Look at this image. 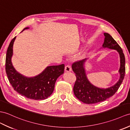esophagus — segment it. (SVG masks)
Returning a JSON list of instances; mask_svg holds the SVG:
<instances>
[{"instance_id": "1", "label": "esophagus", "mask_w": 130, "mask_h": 130, "mask_svg": "<svg viewBox=\"0 0 130 130\" xmlns=\"http://www.w3.org/2000/svg\"><path fill=\"white\" fill-rule=\"evenodd\" d=\"M65 71L66 72H70L71 71V68L70 65H66L65 67Z\"/></svg>"}]
</instances>
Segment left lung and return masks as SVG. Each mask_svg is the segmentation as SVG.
I'll list each match as a JSON object with an SVG mask.
<instances>
[{
	"label": "left lung",
	"instance_id": "obj_1",
	"mask_svg": "<svg viewBox=\"0 0 130 130\" xmlns=\"http://www.w3.org/2000/svg\"><path fill=\"white\" fill-rule=\"evenodd\" d=\"M104 42L103 48L116 50L120 55V67L119 70L120 79L114 85L107 88H100L93 85L87 77L85 64L88 59H85L74 62L72 65V69L75 73L76 80L74 86L75 96L81 102L87 104L98 103L106 100L112 96L119 89L123 81L125 74V58L121 48L113 38L108 33H104Z\"/></svg>",
	"mask_w": 130,
	"mask_h": 130
}]
</instances>
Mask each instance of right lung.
<instances>
[{
	"label": "right lung",
	"mask_w": 130,
	"mask_h": 130,
	"mask_svg": "<svg viewBox=\"0 0 130 130\" xmlns=\"http://www.w3.org/2000/svg\"><path fill=\"white\" fill-rule=\"evenodd\" d=\"M29 28L26 27L22 31ZM15 39L16 37L11 40L6 55L5 70L9 81L14 90L27 98L36 100L47 99L53 92L57 79L64 74V64L47 66L37 76H25L15 70L11 62Z\"/></svg>",
	"instance_id": "obj_1"
}]
</instances>
